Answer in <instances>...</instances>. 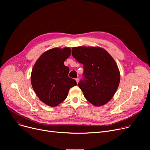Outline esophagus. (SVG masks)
<instances>
[{
    "mask_svg": "<svg viewBox=\"0 0 150 150\" xmlns=\"http://www.w3.org/2000/svg\"><path fill=\"white\" fill-rule=\"evenodd\" d=\"M75 80H76V83H77V84H78V81H79V78H76V79H75Z\"/></svg>",
    "mask_w": 150,
    "mask_h": 150,
    "instance_id": "esophagus-1",
    "label": "esophagus"
}]
</instances>
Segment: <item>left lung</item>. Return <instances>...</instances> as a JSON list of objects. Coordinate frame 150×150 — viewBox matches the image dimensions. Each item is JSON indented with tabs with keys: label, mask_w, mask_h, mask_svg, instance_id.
<instances>
[{
	"label": "left lung",
	"mask_w": 150,
	"mask_h": 150,
	"mask_svg": "<svg viewBox=\"0 0 150 150\" xmlns=\"http://www.w3.org/2000/svg\"><path fill=\"white\" fill-rule=\"evenodd\" d=\"M72 57L83 65V78L78 85L86 99L100 106L111 100L120 83V72L105 50L94 47H73Z\"/></svg>",
	"instance_id": "obj_1"
}]
</instances>
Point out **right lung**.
<instances>
[{
	"label": "right lung",
	"instance_id": "add662e5",
	"mask_svg": "<svg viewBox=\"0 0 150 150\" xmlns=\"http://www.w3.org/2000/svg\"><path fill=\"white\" fill-rule=\"evenodd\" d=\"M70 48H54L44 53L34 65L31 75L33 89L38 98L50 106H57L64 101L69 89L76 85L69 77V68L64 64L70 56Z\"/></svg>",
	"mask_w": 150,
	"mask_h": 150
}]
</instances>
